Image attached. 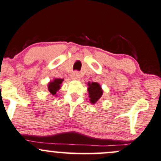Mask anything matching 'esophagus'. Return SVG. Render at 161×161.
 I'll return each instance as SVG.
<instances>
[{"label":"esophagus","mask_w":161,"mask_h":161,"mask_svg":"<svg viewBox=\"0 0 161 161\" xmlns=\"http://www.w3.org/2000/svg\"><path fill=\"white\" fill-rule=\"evenodd\" d=\"M72 79H74V80H79V74L78 72H74L72 74Z\"/></svg>","instance_id":"esophagus-1"}]
</instances>
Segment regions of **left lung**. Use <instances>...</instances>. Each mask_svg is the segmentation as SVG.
Masks as SVG:
<instances>
[{
	"mask_svg": "<svg viewBox=\"0 0 161 161\" xmlns=\"http://www.w3.org/2000/svg\"><path fill=\"white\" fill-rule=\"evenodd\" d=\"M88 86V92H89V101L92 104H95L97 103V101L102 97L103 90L100 84L98 82H89L87 84Z\"/></svg>",
	"mask_w": 161,
	"mask_h": 161,
	"instance_id": "obj_1",
	"label": "left lung"
}]
</instances>
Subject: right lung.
Here are the masks:
<instances>
[{"label":"right lung","instance_id":"add662e5","mask_svg":"<svg viewBox=\"0 0 161 161\" xmlns=\"http://www.w3.org/2000/svg\"><path fill=\"white\" fill-rule=\"evenodd\" d=\"M63 81V79H55L52 81H50L48 84V89L50 93L53 96H57V92L60 89L61 85Z\"/></svg>","mask_w":161,"mask_h":161}]
</instances>
